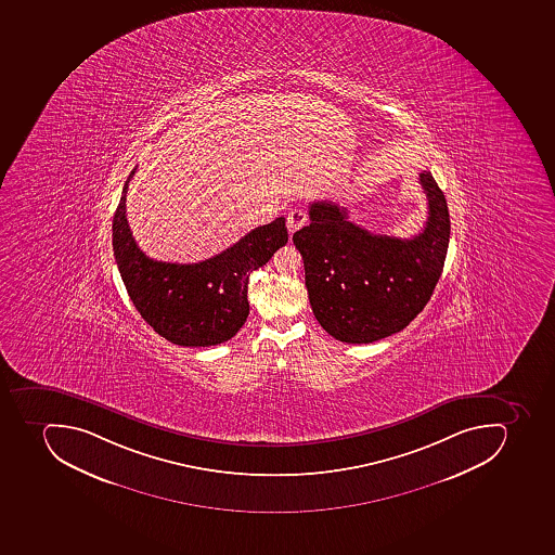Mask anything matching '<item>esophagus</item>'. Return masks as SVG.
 Masks as SVG:
<instances>
[{"label": "esophagus", "mask_w": 555, "mask_h": 555, "mask_svg": "<svg viewBox=\"0 0 555 555\" xmlns=\"http://www.w3.org/2000/svg\"><path fill=\"white\" fill-rule=\"evenodd\" d=\"M308 221V214L301 209H294L288 212L287 216V230L291 235L296 233L297 230H301Z\"/></svg>", "instance_id": "34e87169"}]
</instances>
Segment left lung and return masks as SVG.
Listing matches in <instances>:
<instances>
[{"label":"left lung","mask_w":555,"mask_h":555,"mask_svg":"<svg viewBox=\"0 0 555 555\" xmlns=\"http://www.w3.org/2000/svg\"><path fill=\"white\" fill-rule=\"evenodd\" d=\"M428 219L413 238L374 235L334 202H313L310 224L293 240L319 324L337 341L362 345L408 327L430 301L448 254V202L428 170L420 172Z\"/></svg>","instance_id":"left-lung-1"}]
</instances>
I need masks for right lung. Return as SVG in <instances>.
Returning a JSON list of instances; mask_svg holds the SVG:
<instances>
[{
  "instance_id": "1",
  "label": "right lung",
  "mask_w": 555,
  "mask_h": 555,
  "mask_svg": "<svg viewBox=\"0 0 555 555\" xmlns=\"http://www.w3.org/2000/svg\"><path fill=\"white\" fill-rule=\"evenodd\" d=\"M113 218V250L133 307L155 333L179 346H214L238 333L248 317V276L287 244L285 218L248 231L214 258L193 264L155 261L127 222V190Z\"/></svg>"
}]
</instances>
